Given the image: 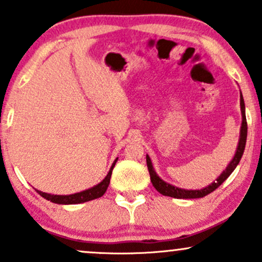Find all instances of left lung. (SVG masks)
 I'll list each match as a JSON object with an SVG mask.
<instances>
[{
  "mask_svg": "<svg viewBox=\"0 0 262 262\" xmlns=\"http://www.w3.org/2000/svg\"><path fill=\"white\" fill-rule=\"evenodd\" d=\"M240 110H242V127H240V137H239V143H237V148L235 151V155L231 159L228 166L225 167L223 172L219 175V177L215 181H213L210 185L207 187L201 188V189H185L176 187V186L170 185V183L165 182L164 180L159 177L158 173L155 172L154 167H152L151 160H150L149 155H146V165H148V170L150 173V180H151L152 186L156 188V191L160 192L164 196H169L173 198H183V200H191V198H202L207 194H209L210 192H213L214 189H217L219 186L223 183L228 177L230 176V173L235 170V167L239 164L240 159H242L243 154H244L245 150V144H246V137H248V124H246V117H245V103L244 98H243L242 92H240Z\"/></svg>",
  "mask_w": 262,
  "mask_h": 262,
  "instance_id": "left-lung-1",
  "label": "left lung"
}]
</instances>
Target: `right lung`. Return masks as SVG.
Wrapping results in <instances>:
<instances>
[{"label": "right lung", "mask_w": 262, "mask_h": 262, "mask_svg": "<svg viewBox=\"0 0 262 262\" xmlns=\"http://www.w3.org/2000/svg\"><path fill=\"white\" fill-rule=\"evenodd\" d=\"M117 160L113 161L112 166H111L110 171H108L107 176L104 177L102 181L98 183V185L93 186V187L85 189V191L77 192V193L74 194H66V196H62V194H52V193H45V192L39 191V189H35L41 197L45 198V200L50 201L53 203H58V204H79V203H83V202H89V201L96 200V198H100L106 193L108 186H110V181H111V176H112V170L116 165Z\"/></svg>", "instance_id": "right-lung-1"}]
</instances>
